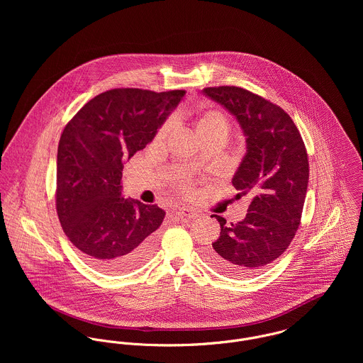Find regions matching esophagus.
<instances>
[{
  "mask_svg": "<svg viewBox=\"0 0 363 363\" xmlns=\"http://www.w3.org/2000/svg\"><path fill=\"white\" fill-rule=\"evenodd\" d=\"M180 215L184 216V218H187V219H196V218H199V212H197L196 209H193V208L190 207L180 208Z\"/></svg>",
  "mask_w": 363,
  "mask_h": 363,
  "instance_id": "34e87169",
  "label": "esophagus"
}]
</instances>
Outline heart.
<instances>
[{"instance_id":"heart-1","label":"heart","mask_w":363,"mask_h":363,"mask_svg":"<svg viewBox=\"0 0 363 363\" xmlns=\"http://www.w3.org/2000/svg\"><path fill=\"white\" fill-rule=\"evenodd\" d=\"M218 123H226L225 117H223L222 114L216 113V111H208V113H206V114L199 120V123H197V131H199V130H203V128H208V127H211V125H213V124H218ZM170 128H172V123H167V124L160 130L159 135H160V137H164V135L169 133Z\"/></svg>"}]
</instances>
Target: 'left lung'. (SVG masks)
Segmentation results:
<instances>
[{
    "label": "left lung",
    "instance_id": "1",
    "mask_svg": "<svg viewBox=\"0 0 363 363\" xmlns=\"http://www.w3.org/2000/svg\"><path fill=\"white\" fill-rule=\"evenodd\" d=\"M223 106L246 138L232 184L249 196L247 215L226 225L218 215L220 236L206 252L208 262L232 277H250L278 259L291 245L302 216L309 183V160L292 118L279 106L238 86L206 88Z\"/></svg>",
    "mask_w": 363,
    "mask_h": 363
}]
</instances>
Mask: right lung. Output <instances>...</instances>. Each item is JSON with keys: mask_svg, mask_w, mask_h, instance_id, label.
<instances>
[{"mask_svg": "<svg viewBox=\"0 0 363 363\" xmlns=\"http://www.w3.org/2000/svg\"><path fill=\"white\" fill-rule=\"evenodd\" d=\"M184 91L111 89L65 125L57 151L55 206L69 242L107 274L138 268L155 250L164 211L123 197V167L155 138Z\"/></svg>", "mask_w": 363, "mask_h": 363, "instance_id": "add662e5", "label": "right lung"}]
</instances>
